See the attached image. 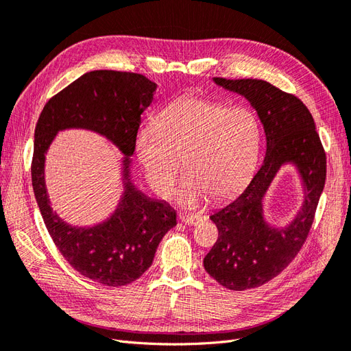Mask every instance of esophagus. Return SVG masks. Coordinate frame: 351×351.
<instances>
[{"mask_svg":"<svg viewBox=\"0 0 351 351\" xmlns=\"http://www.w3.org/2000/svg\"><path fill=\"white\" fill-rule=\"evenodd\" d=\"M180 219H182V222H184V224H187V226H197L202 221H204V217L196 215V214L195 215L193 214H190V215L180 214Z\"/></svg>","mask_w":351,"mask_h":351,"instance_id":"esophagus-1","label":"esophagus"}]
</instances>
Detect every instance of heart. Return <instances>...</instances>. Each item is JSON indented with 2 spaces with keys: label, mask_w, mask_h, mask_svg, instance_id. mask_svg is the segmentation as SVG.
I'll list each match as a JSON object with an SVG mask.
<instances>
[{
  "label": "heart",
  "mask_w": 351,
  "mask_h": 351,
  "mask_svg": "<svg viewBox=\"0 0 351 351\" xmlns=\"http://www.w3.org/2000/svg\"><path fill=\"white\" fill-rule=\"evenodd\" d=\"M261 124L247 108L197 97L180 98L159 112L154 125L136 136V156L154 192L171 197L182 161L187 176L180 204L187 208L209 197L226 200L239 193L256 167Z\"/></svg>",
  "instance_id": "obj_1"
}]
</instances>
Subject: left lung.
Masks as SVG:
<instances>
[{"label":"left lung","mask_w":351,"mask_h":351,"mask_svg":"<svg viewBox=\"0 0 351 351\" xmlns=\"http://www.w3.org/2000/svg\"><path fill=\"white\" fill-rule=\"evenodd\" d=\"M212 80L250 102L267 136L259 171L239 197L209 217L218 228V240L204 259L205 271L226 289L241 291L277 277L302 249L325 186L326 156L312 114L294 95L258 79ZM287 163L296 167L305 196L296 217L277 228L264 219L263 199Z\"/></svg>","instance_id":"8db88e82"}]
</instances>
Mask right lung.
<instances>
[{"instance_id": "obj_1", "label": "right lung", "mask_w": 351, "mask_h": 351, "mask_svg": "<svg viewBox=\"0 0 351 351\" xmlns=\"http://www.w3.org/2000/svg\"><path fill=\"white\" fill-rule=\"evenodd\" d=\"M156 83L143 74L95 70L52 97L35 129L32 186L52 241L83 277L110 287L136 281L151 267L159 241L177 226L176 210L132 183L141 115L154 101ZM84 128L108 138L125 155L123 193L116 210L92 228L67 225L50 208L45 184V155L58 131Z\"/></svg>"}]
</instances>
